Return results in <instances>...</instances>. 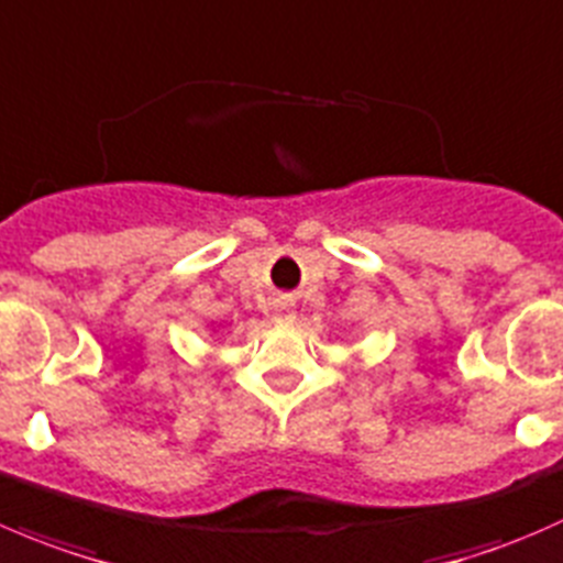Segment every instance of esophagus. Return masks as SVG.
Here are the masks:
<instances>
[{"instance_id": "esophagus-1", "label": "esophagus", "mask_w": 563, "mask_h": 563, "mask_svg": "<svg viewBox=\"0 0 563 563\" xmlns=\"http://www.w3.org/2000/svg\"><path fill=\"white\" fill-rule=\"evenodd\" d=\"M274 320L279 322V325H289V322L295 320V314H292V311H289V309H276Z\"/></svg>"}]
</instances>
